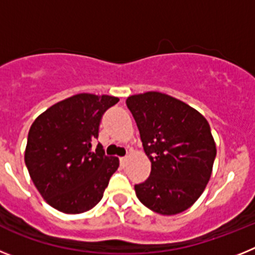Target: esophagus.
<instances>
[{
  "mask_svg": "<svg viewBox=\"0 0 255 255\" xmlns=\"http://www.w3.org/2000/svg\"><path fill=\"white\" fill-rule=\"evenodd\" d=\"M120 163H121V166H123V167H125L126 163H128V157H121Z\"/></svg>",
  "mask_w": 255,
  "mask_h": 255,
  "instance_id": "1",
  "label": "esophagus"
}]
</instances>
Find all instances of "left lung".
Wrapping results in <instances>:
<instances>
[{"instance_id":"8db88e82","label":"left lung","mask_w":255,"mask_h":255,"mask_svg":"<svg viewBox=\"0 0 255 255\" xmlns=\"http://www.w3.org/2000/svg\"><path fill=\"white\" fill-rule=\"evenodd\" d=\"M126 105L150 161V176L135 185L136 197L162 216L186 211L203 194L217 153L208 121L161 92L134 94Z\"/></svg>"}]
</instances>
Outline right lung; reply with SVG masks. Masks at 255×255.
Masks as SVG:
<instances>
[{"mask_svg":"<svg viewBox=\"0 0 255 255\" xmlns=\"http://www.w3.org/2000/svg\"><path fill=\"white\" fill-rule=\"evenodd\" d=\"M117 102L106 94H75L31 124L24 159L37 190L57 211L78 215L102 199L120 161L106 155L101 144L92 150V141L98 139L106 110Z\"/></svg>","mask_w":255,"mask_h":255,"instance_id":"right-lung-1","label":"right lung"}]
</instances>
